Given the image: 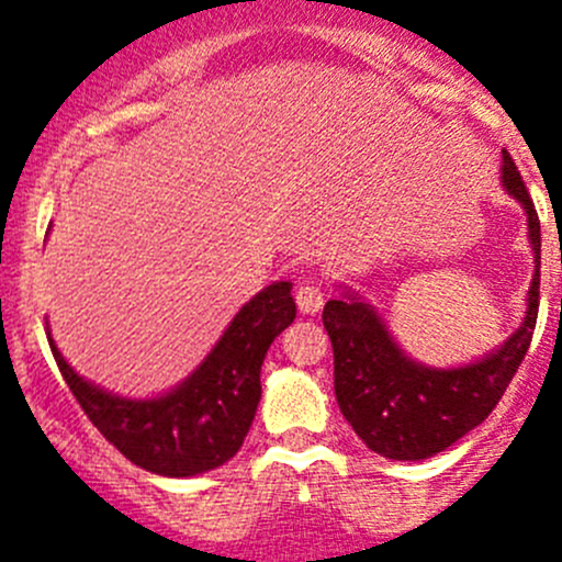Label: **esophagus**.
<instances>
[{
  "label": "esophagus",
  "mask_w": 562,
  "mask_h": 562,
  "mask_svg": "<svg viewBox=\"0 0 562 562\" xmlns=\"http://www.w3.org/2000/svg\"><path fill=\"white\" fill-rule=\"evenodd\" d=\"M296 304L304 315H315L323 310V291L313 282H302L296 288Z\"/></svg>",
  "instance_id": "34e87169"
}]
</instances>
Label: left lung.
I'll return each mask as SVG.
<instances>
[{"instance_id":"1","label":"left lung","mask_w":562,"mask_h":562,"mask_svg":"<svg viewBox=\"0 0 562 562\" xmlns=\"http://www.w3.org/2000/svg\"><path fill=\"white\" fill-rule=\"evenodd\" d=\"M501 173L508 195L522 203L536 258L525 321L501 348L473 364L435 370L402 353L386 323L361 299L345 293V299H331L323 307L339 411L375 454L416 462L449 449L495 411L530 348L541 285V223L506 149Z\"/></svg>"}]
</instances>
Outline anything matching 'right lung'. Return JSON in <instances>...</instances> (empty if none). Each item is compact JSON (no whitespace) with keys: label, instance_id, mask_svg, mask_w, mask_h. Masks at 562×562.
<instances>
[{"label":"right lung","instance_id":"obj_1","mask_svg":"<svg viewBox=\"0 0 562 562\" xmlns=\"http://www.w3.org/2000/svg\"><path fill=\"white\" fill-rule=\"evenodd\" d=\"M291 282H274L236 313L203 364L168 394L127 400L83 381L48 331L61 378L111 446L168 479L206 473L245 443L260 402V364L277 334L296 317Z\"/></svg>","mask_w":562,"mask_h":562}]
</instances>
